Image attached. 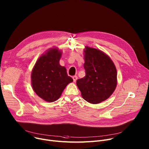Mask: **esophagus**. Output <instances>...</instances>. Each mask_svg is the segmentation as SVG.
Returning <instances> with one entry per match:
<instances>
[{"instance_id":"obj_1","label":"esophagus","mask_w":149,"mask_h":149,"mask_svg":"<svg viewBox=\"0 0 149 149\" xmlns=\"http://www.w3.org/2000/svg\"><path fill=\"white\" fill-rule=\"evenodd\" d=\"M73 81L75 82L77 80V76H73Z\"/></svg>"}]
</instances>
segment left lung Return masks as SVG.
I'll return each mask as SVG.
<instances>
[{"mask_svg":"<svg viewBox=\"0 0 149 149\" xmlns=\"http://www.w3.org/2000/svg\"><path fill=\"white\" fill-rule=\"evenodd\" d=\"M84 69L86 76L76 82L82 97L91 104L106 100L117 86V70L112 61L101 50L86 47Z\"/></svg>","mask_w":149,"mask_h":149,"instance_id":"1","label":"left lung"}]
</instances>
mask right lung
Returning <instances> with one entry per match:
<instances>
[{
	"mask_svg": "<svg viewBox=\"0 0 149 149\" xmlns=\"http://www.w3.org/2000/svg\"><path fill=\"white\" fill-rule=\"evenodd\" d=\"M61 53L56 48L48 49L36 62L32 71V86L36 94L47 102L60 97L68 84L73 81L59 61Z\"/></svg>",
	"mask_w": 149,
	"mask_h": 149,
	"instance_id": "obj_1",
	"label": "right lung"
}]
</instances>
